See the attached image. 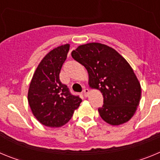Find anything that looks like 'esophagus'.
<instances>
[{"label": "esophagus", "mask_w": 160, "mask_h": 160, "mask_svg": "<svg viewBox=\"0 0 160 160\" xmlns=\"http://www.w3.org/2000/svg\"><path fill=\"white\" fill-rule=\"evenodd\" d=\"M89 93H90V90H89V89L86 88L83 90V94H84L85 97H87V96L89 95Z\"/></svg>", "instance_id": "obj_1"}]
</instances>
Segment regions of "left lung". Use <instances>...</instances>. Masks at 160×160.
Here are the masks:
<instances>
[{
  "label": "left lung",
  "instance_id": "8db88e82",
  "mask_svg": "<svg viewBox=\"0 0 160 160\" xmlns=\"http://www.w3.org/2000/svg\"><path fill=\"white\" fill-rule=\"evenodd\" d=\"M71 56L87 69L90 87L102 94L101 118L113 126L129 121L140 102L141 87L126 59L113 48L97 42L79 46Z\"/></svg>",
  "mask_w": 160,
  "mask_h": 160
}]
</instances>
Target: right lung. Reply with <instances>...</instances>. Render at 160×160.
<instances>
[{"label":"right lung","instance_id":"obj_1","mask_svg":"<svg viewBox=\"0 0 160 160\" xmlns=\"http://www.w3.org/2000/svg\"><path fill=\"white\" fill-rule=\"evenodd\" d=\"M69 49L70 45L66 44L49 52L37 67L29 85L28 102L32 113L49 128L67 123L82 102L79 96L73 95L59 79Z\"/></svg>","mask_w":160,"mask_h":160}]
</instances>
